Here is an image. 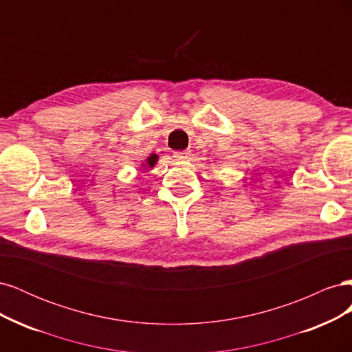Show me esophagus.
<instances>
[{
    "label": "esophagus",
    "instance_id": "esophagus-1",
    "mask_svg": "<svg viewBox=\"0 0 352 352\" xmlns=\"http://www.w3.org/2000/svg\"><path fill=\"white\" fill-rule=\"evenodd\" d=\"M189 155H190V151H189V150H185V151H176L173 157H175L176 160H186Z\"/></svg>",
    "mask_w": 352,
    "mask_h": 352
}]
</instances>
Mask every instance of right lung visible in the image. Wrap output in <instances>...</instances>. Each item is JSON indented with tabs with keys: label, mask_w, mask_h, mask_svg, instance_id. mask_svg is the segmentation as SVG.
Instances as JSON below:
<instances>
[{
	"label": "right lung",
	"mask_w": 352,
	"mask_h": 352,
	"mask_svg": "<svg viewBox=\"0 0 352 352\" xmlns=\"http://www.w3.org/2000/svg\"><path fill=\"white\" fill-rule=\"evenodd\" d=\"M157 160H158V157L155 155V154H151L150 157H148L146 160H145V164H144V167H154L155 166V163H157Z\"/></svg>",
	"instance_id": "add662e5"
}]
</instances>
